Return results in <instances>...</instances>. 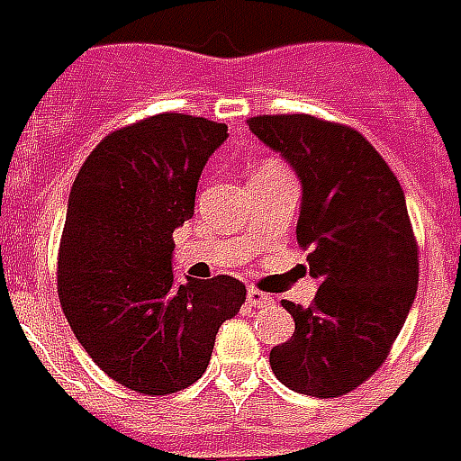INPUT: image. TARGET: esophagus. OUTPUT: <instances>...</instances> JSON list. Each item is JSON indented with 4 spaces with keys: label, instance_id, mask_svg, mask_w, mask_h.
Segmentation results:
<instances>
[{
    "label": "esophagus",
    "instance_id": "34e87169",
    "mask_svg": "<svg viewBox=\"0 0 461 461\" xmlns=\"http://www.w3.org/2000/svg\"><path fill=\"white\" fill-rule=\"evenodd\" d=\"M246 300L250 308H266V305H270V303H273V298H270L267 293H263V290H258V288H248Z\"/></svg>",
    "mask_w": 461,
    "mask_h": 461
}]
</instances>
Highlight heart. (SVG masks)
<instances>
[{
    "label": "heart",
    "instance_id": "obj_1",
    "mask_svg": "<svg viewBox=\"0 0 461 461\" xmlns=\"http://www.w3.org/2000/svg\"><path fill=\"white\" fill-rule=\"evenodd\" d=\"M273 171H283V166H280L277 161H273V158H267V161H263L260 166H258L253 176H258V173H273Z\"/></svg>",
    "mask_w": 461,
    "mask_h": 461
}]
</instances>
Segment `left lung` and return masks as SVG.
Segmentation results:
<instances>
[{"instance_id":"8db88e82","label":"left lung","mask_w":461,"mask_h":461,"mask_svg":"<svg viewBox=\"0 0 461 461\" xmlns=\"http://www.w3.org/2000/svg\"><path fill=\"white\" fill-rule=\"evenodd\" d=\"M248 129L303 181L298 243L320 290L283 303L295 332L270 350L285 387L340 397L380 370L412 308L420 250L402 185L360 131L308 113L253 116Z\"/></svg>"}]
</instances>
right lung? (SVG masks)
<instances>
[{"label": "right lung", "instance_id": "right-lung-1", "mask_svg": "<svg viewBox=\"0 0 461 461\" xmlns=\"http://www.w3.org/2000/svg\"><path fill=\"white\" fill-rule=\"evenodd\" d=\"M225 123L156 113L104 136L77 173L57 258L61 310L91 360L123 387L171 394L208 367L215 332L246 285L230 276L173 280V230Z\"/></svg>", "mask_w": 461, "mask_h": 461}]
</instances>
